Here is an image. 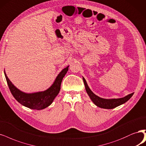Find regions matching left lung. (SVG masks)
<instances>
[{"label": "left lung", "instance_id": "1", "mask_svg": "<svg viewBox=\"0 0 146 146\" xmlns=\"http://www.w3.org/2000/svg\"><path fill=\"white\" fill-rule=\"evenodd\" d=\"M83 80L84 82L85 88H86V92L89 96V97L90 98V99H91L93 103L99 108H103V109H113L115 108L118 106L123 104L126 102H127L128 100L130 98H131L132 97V95H133V93H132L123 98H117V99L116 98L104 99V98H100V97H98L97 95L94 94L91 91V90L89 89L84 78L83 77Z\"/></svg>", "mask_w": 146, "mask_h": 146}]
</instances>
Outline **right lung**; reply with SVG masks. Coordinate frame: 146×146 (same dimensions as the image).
<instances>
[{"instance_id": "obj_1", "label": "right lung", "mask_w": 146, "mask_h": 146, "mask_svg": "<svg viewBox=\"0 0 146 146\" xmlns=\"http://www.w3.org/2000/svg\"><path fill=\"white\" fill-rule=\"evenodd\" d=\"M68 67L63 69L57 75L52 86L43 92L32 94L23 92L15 87L4 72L9 89L17 101L25 107L35 110L43 109L51 105L54 98L58 95L63 78L68 71Z\"/></svg>"}]
</instances>
